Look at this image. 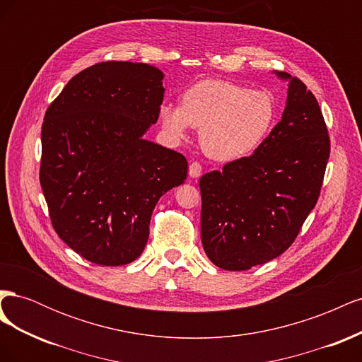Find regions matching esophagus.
<instances>
[{
    "label": "esophagus",
    "mask_w": 362,
    "mask_h": 362,
    "mask_svg": "<svg viewBox=\"0 0 362 362\" xmlns=\"http://www.w3.org/2000/svg\"><path fill=\"white\" fill-rule=\"evenodd\" d=\"M201 173H202V166H201V164L198 161L190 163V166H189V175H190V177L192 178H199Z\"/></svg>",
    "instance_id": "34e87169"
}]
</instances>
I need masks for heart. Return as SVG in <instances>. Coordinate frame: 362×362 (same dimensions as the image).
I'll list each match as a JSON object with an SVG mask.
<instances>
[{"instance_id":"obj_1","label":"heart","mask_w":362,"mask_h":362,"mask_svg":"<svg viewBox=\"0 0 362 362\" xmlns=\"http://www.w3.org/2000/svg\"><path fill=\"white\" fill-rule=\"evenodd\" d=\"M160 119L168 136L181 140L196 127L201 145L218 161L252 154L266 140L276 120V104L266 90L225 80H205L182 95V105L164 103Z\"/></svg>"}]
</instances>
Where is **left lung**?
I'll return each instance as SVG.
<instances>
[{"instance_id": "1", "label": "left lung", "mask_w": 362, "mask_h": 362, "mask_svg": "<svg viewBox=\"0 0 362 362\" xmlns=\"http://www.w3.org/2000/svg\"><path fill=\"white\" fill-rule=\"evenodd\" d=\"M286 108L254 151L202 175L201 240L223 270H249L279 257L298 237L319 199L329 136L315 96L286 72Z\"/></svg>"}]
</instances>
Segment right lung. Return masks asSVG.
Returning a JSON list of instances; mask_svg holds the SVG:
<instances>
[{
	"label": "right lung",
	"instance_id": "right-lung-1",
	"mask_svg": "<svg viewBox=\"0 0 362 362\" xmlns=\"http://www.w3.org/2000/svg\"><path fill=\"white\" fill-rule=\"evenodd\" d=\"M164 74L104 62L76 74L45 113L40 185L59 237L100 266L144 252L161 196L187 178V160L144 136L157 124Z\"/></svg>",
	"mask_w": 362,
	"mask_h": 362
}]
</instances>
